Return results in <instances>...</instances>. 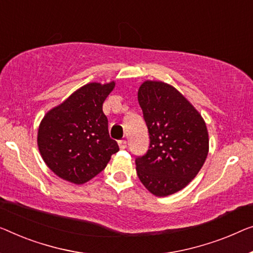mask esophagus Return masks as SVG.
<instances>
[{
	"label": "esophagus",
	"mask_w": 253,
	"mask_h": 253,
	"mask_svg": "<svg viewBox=\"0 0 253 253\" xmlns=\"http://www.w3.org/2000/svg\"><path fill=\"white\" fill-rule=\"evenodd\" d=\"M118 144H119V148H120V149H126V148H127V142H126V139H120V141L118 142Z\"/></svg>",
	"instance_id": "esophagus-1"
}]
</instances>
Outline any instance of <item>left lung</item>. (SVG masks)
Here are the masks:
<instances>
[{
  "label": "left lung",
  "instance_id": "1",
  "mask_svg": "<svg viewBox=\"0 0 253 253\" xmlns=\"http://www.w3.org/2000/svg\"><path fill=\"white\" fill-rule=\"evenodd\" d=\"M137 99L149 130L150 145L135 160L139 180L156 197L185 187L207 159L206 123L193 105L171 85L146 81Z\"/></svg>",
  "mask_w": 253,
  "mask_h": 253
}]
</instances>
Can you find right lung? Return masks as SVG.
I'll return each mask as SVG.
<instances>
[{"label":"right lung","instance_id":"add662e5","mask_svg":"<svg viewBox=\"0 0 253 253\" xmlns=\"http://www.w3.org/2000/svg\"><path fill=\"white\" fill-rule=\"evenodd\" d=\"M114 87L115 82L89 83L44 116L37 144L44 163L56 176L84 184L100 174L119 151L102 110Z\"/></svg>","mask_w":253,"mask_h":253}]
</instances>
